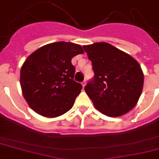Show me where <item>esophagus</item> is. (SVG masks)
Instances as JSON below:
<instances>
[{
	"mask_svg": "<svg viewBox=\"0 0 159 159\" xmlns=\"http://www.w3.org/2000/svg\"><path fill=\"white\" fill-rule=\"evenodd\" d=\"M86 84H87V80H84V82L82 83V85H83V87H85V85H86Z\"/></svg>",
	"mask_w": 159,
	"mask_h": 159,
	"instance_id": "1",
	"label": "esophagus"
}]
</instances>
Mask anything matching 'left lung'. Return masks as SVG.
<instances>
[{"label": "left lung", "instance_id": "1", "mask_svg": "<svg viewBox=\"0 0 159 159\" xmlns=\"http://www.w3.org/2000/svg\"><path fill=\"white\" fill-rule=\"evenodd\" d=\"M83 48L94 72L84 90L95 108L110 117L130 111L143 89V74L139 63L129 54L105 42Z\"/></svg>", "mask_w": 159, "mask_h": 159}]
</instances>
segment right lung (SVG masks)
<instances>
[{"label": "right lung", "instance_id": "1", "mask_svg": "<svg viewBox=\"0 0 159 159\" xmlns=\"http://www.w3.org/2000/svg\"><path fill=\"white\" fill-rule=\"evenodd\" d=\"M79 44L55 42L30 54L20 72V85L33 111L45 117L61 116L72 108L83 87L74 80L72 58L83 54Z\"/></svg>", "mask_w": 159, "mask_h": 159}]
</instances>
